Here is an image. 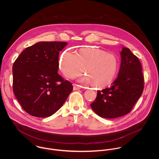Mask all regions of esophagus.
<instances>
[{
	"mask_svg": "<svg viewBox=\"0 0 159 159\" xmlns=\"http://www.w3.org/2000/svg\"><path fill=\"white\" fill-rule=\"evenodd\" d=\"M81 88V86H79V85H77V84H74L73 85V89L74 90H79Z\"/></svg>",
	"mask_w": 159,
	"mask_h": 159,
	"instance_id": "obj_1",
	"label": "esophagus"
}]
</instances>
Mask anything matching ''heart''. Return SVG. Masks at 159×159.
I'll use <instances>...</instances> for the list:
<instances>
[{
	"label": "heart",
	"instance_id": "1",
	"mask_svg": "<svg viewBox=\"0 0 159 159\" xmlns=\"http://www.w3.org/2000/svg\"><path fill=\"white\" fill-rule=\"evenodd\" d=\"M117 56L111 53L93 48L81 49L77 53L65 51L60 60V68L69 79L81 75L85 68L88 76L80 81L92 83L98 87L108 85L113 80L118 70Z\"/></svg>",
	"mask_w": 159,
	"mask_h": 159
}]
</instances>
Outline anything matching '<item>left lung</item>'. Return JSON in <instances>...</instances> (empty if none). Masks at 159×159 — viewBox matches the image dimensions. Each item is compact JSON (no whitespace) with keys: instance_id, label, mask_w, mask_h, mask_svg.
<instances>
[{"instance_id":"1","label":"left lung","mask_w":159,"mask_h":159,"mask_svg":"<svg viewBox=\"0 0 159 159\" xmlns=\"http://www.w3.org/2000/svg\"><path fill=\"white\" fill-rule=\"evenodd\" d=\"M121 63L118 76L111 84L97 91L91 104L93 111L104 118H116L129 113L144 89L141 64L129 48L120 52Z\"/></svg>"}]
</instances>
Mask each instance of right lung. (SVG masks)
I'll list each match as a JSON object with an SVG mask.
<instances>
[{
    "instance_id": "obj_1",
    "label": "right lung",
    "mask_w": 159,
    "mask_h": 159,
    "mask_svg": "<svg viewBox=\"0 0 159 159\" xmlns=\"http://www.w3.org/2000/svg\"><path fill=\"white\" fill-rule=\"evenodd\" d=\"M62 42H41L26 48L13 66V91L23 110L37 117L59 110L73 90L57 73Z\"/></svg>"
}]
</instances>
